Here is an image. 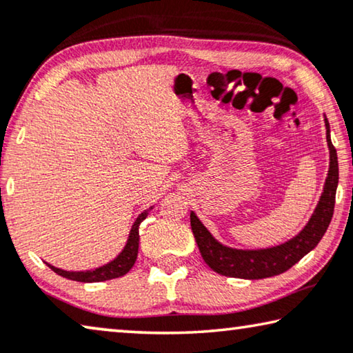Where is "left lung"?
Wrapping results in <instances>:
<instances>
[{
    "instance_id": "1",
    "label": "left lung",
    "mask_w": 353,
    "mask_h": 353,
    "mask_svg": "<svg viewBox=\"0 0 353 353\" xmlns=\"http://www.w3.org/2000/svg\"><path fill=\"white\" fill-rule=\"evenodd\" d=\"M327 143L330 149V168L328 176L323 187L321 201L316 207L314 214L310 218L307 225L299 236L290 239L289 242L278 245V247L264 250H236L221 245L212 237L199 218L190 214V225L194 240H196L201 256L212 270L225 276L243 278V279H262L284 273L311 250L317 247L327 228L332 221L334 210V198L339 181V168L336 149L330 139V125L325 119Z\"/></svg>"
}]
</instances>
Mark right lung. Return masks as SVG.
<instances>
[{
    "mask_svg": "<svg viewBox=\"0 0 353 353\" xmlns=\"http://www.w3.org/2000/svg\"><path fill=\"white\" fill-rule=\"evenodd\" d=\"M150 209H152V207H150ZM150 209L144 210L143 214H139L135 223H133L130 234H128V240L124 250L121 251L116 259L108 262V264H105L99 268H94V270H86V272H65L50 264L47 265L52 268L54 273H58V275L64 276L67 279H72V281H80V283H99V281H106V279L124 276L137 261L138 245H139V225H141V221L148 216Z\"/></svg>",
    "mask_w": 353,
    "mask_h": 353,
    "instance_id": "1",
    "label": "right lung"
}]
</instances>
